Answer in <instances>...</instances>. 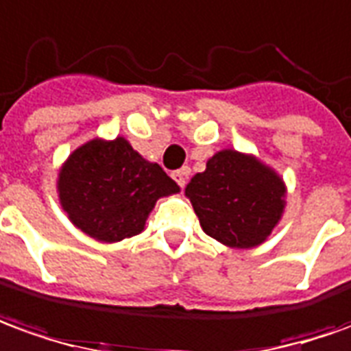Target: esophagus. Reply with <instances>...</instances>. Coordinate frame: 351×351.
<instances>
[{
  "label": "esophagus",
  "instance_id": "1",
  "mask_svg": "<svg viewBox=\"0 0 351 351\" xmlns=\"http://www.w3.org/2000/svg\"><path fill=\"white\" fill-rule=\"evenodd\" d=\"M189 173H191L189 168H181V170L173 171V173H171V178H173V180H176V183H178L181 189H183V187H185V183H187Z\"/></svg>",
  "mask_w": 351,
  "mask_h": 351
}]
</instances>
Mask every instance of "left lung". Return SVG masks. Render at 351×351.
Returning <instances> with one entry per match:
<instances>
[{
	"label": "left lung",
	"mask_w": 351,
	"mask_h": 351,
	"mask_svg": "<svg viewBox=\"0 0 351 351\" xmlns=\"http://www.w3.org/2000/svg\"><path fill=\"white\" fill-rule=\"evenodd\" d=\"M202 231L229 248L263 245L287 206V185L275 168L248 152L223 149L185 187Z\"/></svg>",
	"instance_id": "8db88e82"
}]
</instances>
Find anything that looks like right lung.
Instances as JSON below:
<instances>
[{
	"label": "right lung",
	"mask_w": 351,
	"mask_h": 351,
	"mask_svg": "<svg viewBox=\"0 0 351 351\" xmlns=\"http://www.w3.org/2000/svg\"><path fill=\"white\" fill-rule=\"evenodd\" d=\"M176 193L180 185L125 137H95L80 145L57 178L60 208L70 221L106 245L139 235L156 200Z\"/></svg>",
	"instance_id": "1"
}]
</instances>
